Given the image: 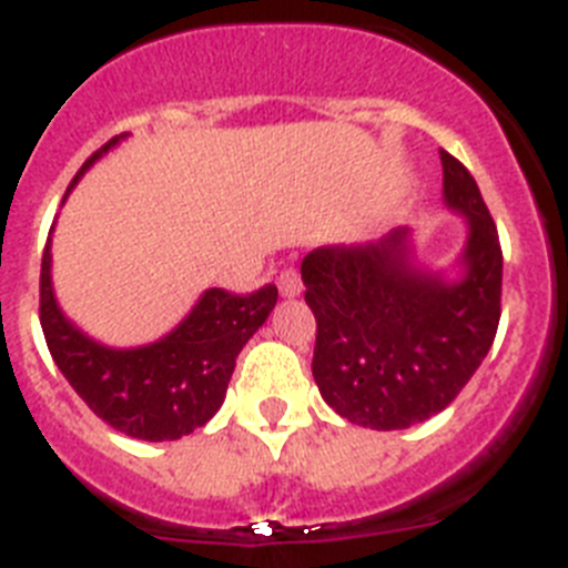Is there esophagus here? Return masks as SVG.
<instances>
[{
	"instance_id": "1",
	"label": "esophagus",
	"mask_w": 568,
	"mask_h": 568,
	"mask_svg": "<svg viewBox=\"0 0 568 568\" xmlns=\"http://www.w3.org/2000/svg\"><path fill=\"white\" fill-rule=\"evenodd\" d=\"M278 290H281V295H284V298H295V295H301V275H298V270H284V273L278 275Z\"/></svg>"
}]
</instances>
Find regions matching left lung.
Wrapping results in <instances>:
<instances>
[{"mask_svg": "<svg viewBox=\"0 0 568 568\" xmlns=\"http://www.w3.org/2000/svg\"><path fill=\"white\" fill-rule=\"evenodd\" d=\"M440 164L444 204L466 222L449 270L420 264L409 227L318 247L301 261L304 298L318 324V393L341 418L366 429H406L446 409L498 333V230L469 170L446 150Z\"/></svg>", "mask_w": 568, "mask_h": 568, "instance_id": "obj_1", "label": "left lung"}]
</instances>
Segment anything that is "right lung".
<instances>
[{
  "label": "right lung",
  "mask_w": 568,
  "mask_h": 568,
  "mask_svg": "<svg viewBox=\"0 0 568 568\" xmlns=\"http://www.w3.org/2000/svg\"><path fill=\"white\" fill-rule=\"evenodd\" d=\"M122 139L115 135L90 155L73 184ZM50 241L53 227L42 255L39 318L50 355L79 398L104 424L139 440H175L207 424L222 409L235 358L273 313L278 290L267 284L253 295H233L210 287L162 338L142 346H108L90 338L59 307L50 278Z\"/></svg>",
  "instance_id": "add662e5"
}]
</instances>
